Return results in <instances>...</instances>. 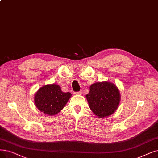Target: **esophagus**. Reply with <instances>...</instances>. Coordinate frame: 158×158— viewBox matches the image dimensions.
I'll use <instances>...</instances> for the list:
<instances>
[{
  "label": "esophagus",
  "instance_id": "34e87169",
  "mask_svg": "<svg viewBox=\"0 0 158 158\" xmlns=\"http://www.w3.org/2000/svg\"><path fill=\"white\" fill-rule=\"evenodd\" d=\"M83 92L81 91H78V92H75L74 94H76V95H81V94H82Z\"/></svg>",
  "mask_w": 158,
  "mask_h": 158
}]
</instances>
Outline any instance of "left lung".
<instances>
[{
  "label": "left lung",
  "mask_w": 158,
  "mask_h": 158,
  "mask_svg": "<svg viewBox=\"0 0 158 158\" xmlns=\"http://www.w3.org/2000/svg\"><path fill=\"white\" fill-rule=\"evenodd\" d=\"M85 97L93 113L102 118L111 115L117 110L121 93L115 84L104 81L91 85Z\"/></svg>",
  "instance_id": "8db88e82"
}]
</instances>
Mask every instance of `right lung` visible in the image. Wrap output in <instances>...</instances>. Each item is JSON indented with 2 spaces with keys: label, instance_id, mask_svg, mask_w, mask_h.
Wrapping results in <instances>:
<instances>
[{
  "label": "right lung",
  "instance_id": "obj_1",
  "mask_svg": "<svg viewBox=\"0 0 158 158\" xmlns=\"http://www.w3.org/2000/svg\"><path fill=\"white\" fill-rule=\"evenodd\" d=\"M71 96V93L63 92L58 84H48L36 91L34 104L44 114L53 116L64 109Z\"/></svg>",
  "mask_w": 158,
  "mask_h": 158
}]
</instances>
